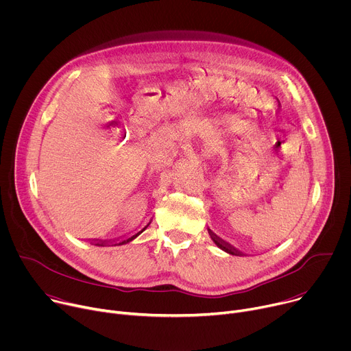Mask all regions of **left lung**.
Instances as JSON below:
<instances>
[{
    "mask_svg": "<svg viewBox=\"0 0 351 351\" xmlns=\"http://www.w3.org/2000/svg\"><path fill=\"white\" fill-rule=\"evenodd\" d=\"M208 233H210V236H211V239H213V241L221 248V250H223L225 253H228V254H232V256H244L241 252H239L237 248H234L233 245H230L229 243H226L225 240H222L221 237H218L211 229H208Z\"/></svg>",
    "mask_w": 351,
    "mask_h": 351,
    "instance_id": "obj_1",
    "label": "left lung"
}]
</instances>
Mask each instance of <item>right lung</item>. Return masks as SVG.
<instances>
[{"label": "right lung", "mask_w": 351, "mask_h": 351, "mask_svg": "<svg viewBox=\"0 0 351 351\" xmlns=\"http://www.w3.org/2000/svg\"><path fill=\"white\" fill-rule=\"evenodd\" d=\"M149 223H152V222H148V223H147L141 230H138L137 233L132 234L130 237L122 239V240H119V239H115V240H98V239H97V240H93L91 243H93V244H95V245H101V247H103V245H110V244H112V245H122V244H126V243H129V241L134 240L140 233H143V232L148 228V225H149Z\"/></svg>", "instance_id": "1"}]
</instances>
